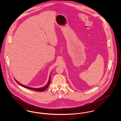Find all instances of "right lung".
<instances>
[{"label": "right lung", "instance_id": "1", "mask_svg": "<svg viewBox=\"0 0 121 121\" xmlns=\"http://www.w3.org/2000/svg\"><path fill=\"white\" fill-rule=\"evenodd\" d=\"M15 81H16V82H17V83H18L19 85H20L21 86H23V87H25V88H28V89H31V90H34V91L42 92V91H45L46 89H47V88L49 84H50V78H49V81H48V84H47V85H46L45 86H43V87H41V88H32V87H29V86H24V85H23L21 84V83H19V82H18L16 80H15Z\"/></svg>", "mask_w": 121, "mask_h": 121}]
</instances>
